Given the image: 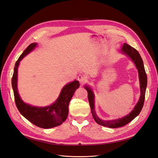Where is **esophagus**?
Segmentation results:
<instances>
[{"instance_id":"esophagus-1","label":"esophagus","mask_w":158,"mask_h":158,"mask_svg":"<svg viewBox=\"0 0 158 158\" xmlns=\"http://www.w3.org/2000/svg\"><path fill=\"white\" fill-rule=\"evenodd\" d=\"M78 80L80 83H84L87 81V77L84 74H79L78 76Z\"/></svg>"}]
</instances>
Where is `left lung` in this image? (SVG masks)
I'll return each mask as SVG.
<instances>
[{
    "label": "left lung",
    "instance_id": "1",
    "mask_svg": "<svg viewBox=\"0 0 158 158\" xmlns=\"http://www.w3.org/2000/svg\"><path fill=\"white\" fill-rule=\"evenodd\" d=\"M121 52L128 56L129 58L132 60L133 63H135L138 70V74H139L138 75V77H139L140 81V97L135 107H134V109L132 110V111L130 113H128L127 115L122 118L114 119V120L105 121L99 118L97 115L96 112H95V96L93 90L90 87H89V85H84L85 89H86L88 92V98L89 103V106L91 108V111H92V116L94 118L95 121L100 125L109 128H118L127 125L128 123L132 121L134 118L139 114L144 103L146 89L147 87V75L144 69L143 60L141 58L139 52H138L135 48H133L132 47L128 45L127 44H125V43L123 44L122 47Z\"/></svg>",
    "mask_w": 158,
    "mask_h": 158
}]
</instances>
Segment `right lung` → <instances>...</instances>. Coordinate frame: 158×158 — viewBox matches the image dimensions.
<instances>
[{
  "label": "right lung",
  "mask_w": 158,
  "mask_h": 158,
  "mask_svg": "<svg viewBox=\"0 0 158 158\" xmlns=\"http://www.w3.org/2000/svg\"><path fill=\"white\" fill-rule=\"evenodd\" d=\"M36 46V43L30 44L22 52L15 64L12 78L14 99L18 111L33 125L43 128H53L60 125L67 118L69 103L74 92L79 88L80 83L78 80H75L73 82L66 84L55 103L49 106H32L23 102L18 92V68L23 57L34 49Z\"/></svg>",
  "instance_id": "1"
}]
</instances>
